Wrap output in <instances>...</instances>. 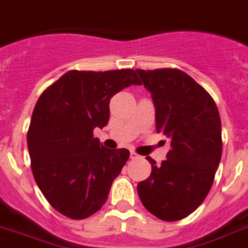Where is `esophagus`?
<instances>
[{
	"label": "esophagus",
	"mask_w": 248,
	"mask_h": 248,
	"mask_svg": "<svg viewBox=\"0 0 248 248\" xmlns=\"http://www.w3.org/2000/svg\"><path fill=\"white\" fill-rule=\"evenodd\" d=\"M130 158L131 159H139V158H140V155H139V154H136L135 152H131L130 153Z\"/></svg>",
	"instance_id": "34e87169"
}]
</instances>
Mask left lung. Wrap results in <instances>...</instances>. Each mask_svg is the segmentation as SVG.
Here are the masks:
<instances>
[{"label": "left lung", "instance_id": "1", "mask_svg": "<svg viewBox=\"0 0 248 248\" xmlns=\"http://www.w3.org/2000/svg\"><path fill=\"white\" fill-rule=\"evenodd\" d=\"M155 107L156 132L170 139L167 160L152 164L139 182L142 205L156 218L176 222L205 200L222 158V122L208 92L181 70H136Z\"/></svg>", "mask_w": 248, "mask_h": 248}]
</instances>
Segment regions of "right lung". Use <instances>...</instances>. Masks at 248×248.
Instances as JSON below:
<instances>
[{"label":"right lung","instance_id":"add662e5","mask_svg":"<svg viewBox=\"0 0 248 248\" xmlns=\"http://www.w3.org/2000/svg\"><path fill=\"white\" fill-rule=\"evenodd\" d=\"M141 85L134 70L68 71L39 96L28 131L34 180L58 213L84 219L106 202L127 162V149H107L93 136L109 121L110 98Z\"/></svg>","mask_w":248,"mask_h":248}]
</instances>
